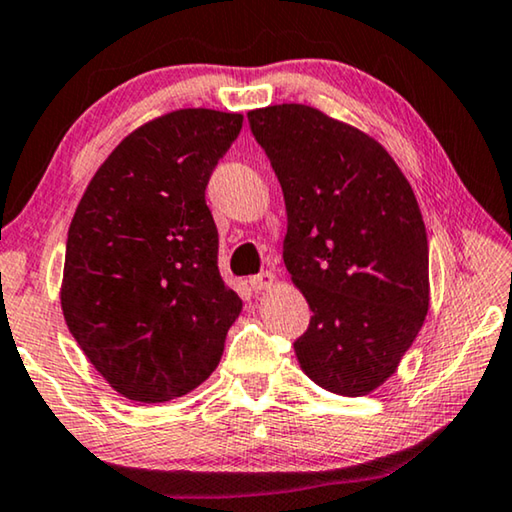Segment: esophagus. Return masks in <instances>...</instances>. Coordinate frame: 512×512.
Here are the masks:
<instances>
[{
	"instance_id": "esophagus-1",
	"label": "esophagus",
	"mask_w": 512,
	"mask_h": 512,
	"mask_svg": "<svg viewBox=\"0 0 512 512\" xmlns=\"http://www.w3.org/2000/svg\"><path fill=\"white\" fill-rule=\"evenodd\" d=\"M273 283H276V276H273L271 271H264V273H257V276L250 278V287H253L255 292H264V290H271Z\"/></svg>"
}]
</instances>
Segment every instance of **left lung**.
<instances>
[{"label": "left lung", "instance_id": "8db88e82", "mask_svg": "<svg viewBox=\"0 0 512 512\" xmlns=\"http://www.w3.org/2000/svg\"><path fill=\"white\" fill-rule=\"evenodd\" d=\"M283 187V259L311 306L294 341L315 385L364 397L397 371L429 311V246L413 187L362 129L306 104L248 113Z\"/></svg>", "mask_w": 512, "mask_h": 512}]
</instances>
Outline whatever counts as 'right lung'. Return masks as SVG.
Listing matches in <instances>:
<instances>
[{"label": "right lung", "mask_w": 512, "mask_h": 512, "mask_svg": "<svg viewBox=\"0 0 512 512\" xmlns=\"http://www.w3.org/2000/svg\"><path fill=\"white\" fill-rule=\"evenodd\" d=\"M241 113L181 109L125 136L97 169L67 236L60 304L71 336L129 401L192 392L218 366L243 301L218 271L206 206Z\"/></svg>", "instance_id": "add662e5"}]
</instances>
